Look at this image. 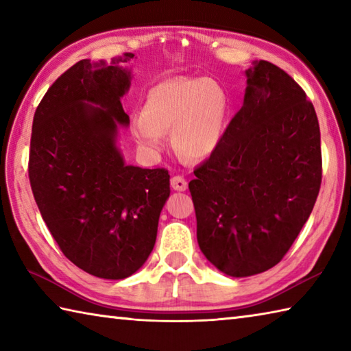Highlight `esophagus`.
<instances>
[{
    "instance_id": "34e87169",
    "label": "esophagus",
    "mask_w": 351,
    "mask_h": 351,
    "mask_svg": "<svg viewBox=\"0 0 351 351\" xmlns=\"http://www.w3.org/2000/svg\"><path fill=\"white\" fill-rule=\"evenodd\" d=\"M170 184H171V189L176 190V191L187 190V181H185L182 176H173L170 180Z\"/></svg>"
}]
</instances>
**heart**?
Instances as JSON below:
<instances>
[{
    "instance_id": "1",
    "label": "heart",
    "mask_w": 351,
    "mask_h": 351,
    "mask_svg": "<svg viewBox=\"0 0 351 351\" xmlns=\"http://www.w3.org/2000/svg\"><path fill=\"white\" fill-rule=\"evenodd\" d=\"M230 115V97L210 77H175L155 85L146 95L141 115L130 121L138 146L156 154L171 130V146L185 160H204L217 149Z\"/></svg>"
}]
</instances>
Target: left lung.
Here are the masks:
<instances>
[{
    "mask_svg": "<svg viewBox=\"0 0 351 351\" xmlns=\"http://www.w3.org/2000/svg\"><path fill=\"white\" fill-rule=\"evenodd\" d=\"M245 75L242 108L189 184L199 248L237 278L285 257L321 185L319 125L306 93L267 60L252 62Z\"/></svg>",
    "mask_w": 351,
    "mask_h": 351,
    "instance_id": "1",
    "label": "left lung"
}]
</instances>
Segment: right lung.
Listing matches in <instances>:
<instances>
[{
  "label": "right lung",
  "mask_w": 351,
  "mask_h": 351,
  "mask_svg": "<svg viewBox=\"0 0 351 351\" xmlns=\"http://www.w3.org/2000/svg\"><path fill=\"white\" fill-rule=\"evenodd\" d=\"M132 53L79 60L48 88L33 117L29 178L65 257L94 277L123 280L146 263L170 196L164 169L128 166L119 129Z\"/></svg>",
  "instance_id": "add662e5"
}]
</instances>
